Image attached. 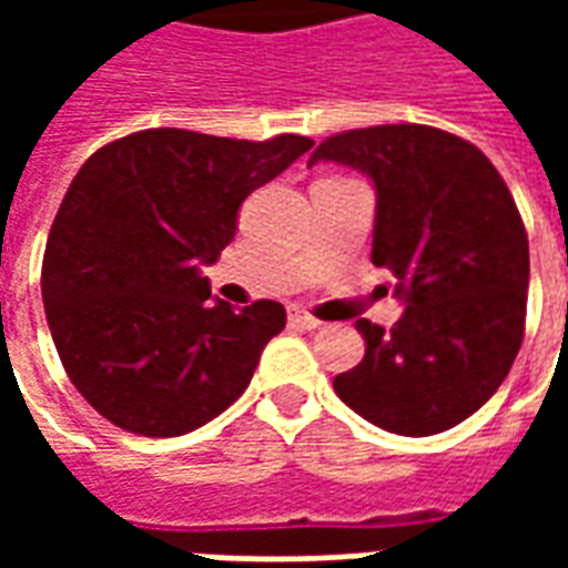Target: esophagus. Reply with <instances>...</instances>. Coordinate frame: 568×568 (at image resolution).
Wrapping results in <instances>:
<instances>
[{
    "instance_id": "34e87169",
    "label": "esophagus",
    "mask_w": 568,
    "mask_h": 568,
    "mask_svg": "<svg viewBox=\"0 0 568 568\" xmlns=\"http://www.w3.org/2000/svg\"><path fill=\"white\" fill-rule=\"evenodd\" d=\"M288 320H292V325H301V328H307V332H313V328H320L322 325L316 316H310V313H304V310H292V313H288Z\"/></svg>"
}]
</instances>
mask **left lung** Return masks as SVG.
Returning a JSON list of instances; mask_svg holds the SVG:
<instances>
[{"mask_svg":"<svg viewBox=\"0 0 568 568\" xmlns=\"http://www.w3.org/2000/svg\"><path fill=\"white\" fill-rule=\"evenodd\" d=\"M365 173L377 191L371 261L398 280L393 332L358 320L365 358L334 393L374 426L423 438L459 426L508 377L524 341L529 243L487 154L426 124L328 136L313 163Z\"/></svg>","mask_w":568,"mask_h":568,"instance_id":"8db88e82","label":"left lung"}]
</instances>
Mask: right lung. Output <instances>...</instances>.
Segmentation results:
<instances>
[{
    "label": "right lung",
    "instance_id": "add662e5",
    "mask_svg": "<svg viewBox=\"0 0 568 568\" xmlns=\"http://www.w3.org/2000/svg\"><path fill=\"white\" fill-rule=\"evenodd\" d=\"M310 149L295 133L158 128L81 166L48 234L42 301L69 381L109 423L175 438L246 393L285 310L212 301L200 267L234 240L243 200Z\"/></svg>",
    "mask_w": 568,
    "mask_h": 568
}]
</instances>
